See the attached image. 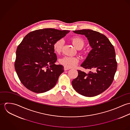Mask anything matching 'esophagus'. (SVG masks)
I'll list each match as a JSON object with an SVG mask.
<instances>
[{"instance_id":"1","label":"esophagus","mask_w":130,"mask_h":130,"mask_svg":"<svg viewBox=\"0 0 130 130\" xmlns=\"http://www.w3.org/2000/svg\"><path fill=\"white\" fill-rule=\"evenodd\" d=\"M70 68H67V67H64V71H67V70H70Z\"/></svg>"}]
</instances>
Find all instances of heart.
<instances>
[{
  "instance_id": "heart-1",
  "label": "heart",
  "mask_w": 130,
  "mask_h": 130,
  "mask_svg": "<svg viewBox=\"0 0 130 130\" xmlns=\"http://www.w3.org/2000/svg\"><path fill=\"white\" fill-rule=\"evenodd\" d=\"M72 40L74 46L77 49H82L85 45V40L80 37H74L72 38ZM63 40L62 39H58L56 40L53 45V48L56 54H59L62 48L63 45ZM59 63L68 68H72L75 67L79 61L77 57L74 56H66L61 58L59 60Z\"/></svg>"
}]
</instances>
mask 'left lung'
<instances>
[{
	"mask_svg": "<svg viewBox=\"0 0 130 130\" xmlns=\"http://www.w3.org/2000/svg\"><path fill=\"white\" fill-rule=\"evenodd\" d=\"M74 32L85 35L92 47L81 64L85 69H95L88 74L77 70L78 76L72 81L75 91L85 96L92 97L104 92L111 84L117 69L114 47L105 35L91 29H82Z\"/></svg>",
	"mask_w": 130,
	"mask_h": 130,
	"instance_id": "1",
	"label": "left lung"
}]
</instances>
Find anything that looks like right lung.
I'll return each instance as SVG.
<instances>
[{"mask_svg": "<svg viewBox=\"0 0 130 130\" xmlns=\"http://www.w3.org/2000/svg\"><path fill=\"white\" fill-rule=\"evenodd\" d=\"M69 32L44 28L31 31L24 37L17 50L14 67L25 88L42 93L56 85L64 70L62 65L55 64L57 57L53 45Z\"/></svg>", "mask_w": 130, "mask_h": 130, "instance_id": "add662e5", "label": "right lung"}]
</instances>
